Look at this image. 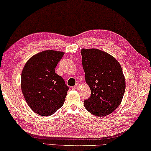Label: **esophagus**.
<instances>
[{"instance_id":"obj_1","label":"esophagus","mask_w":151,"mask_h":151,"mask_svg":"<svg viewBox=\"0 0 151 151\" xmlns=\"http://www.w3.org/2000/svg\"><path fill=\"white\" fill-rule=\"evenodd\" d=\"M79 87H80V84L78 83H76V85L74 86V87L76 88V89H79Z\"/></svg>"}]
</instances>
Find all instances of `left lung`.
I'll use <instances>...</instances> for the list:
<instances>
[{"mask_svg": "<svg viewBox=\"0 0 151 151\" xmlns=\"http://www.w3.org/2000/svg\"><path fill=\"white\" fill-rule=\"evenodd\" d=\"M85 81L90 87V97L84 106L96 116H106L120 104L126 81L120 64L109 54L101 50H81Z\"/></svg>", "mask_w": 151, "mask_h": 151, "instance_id": "1", "label": "left lung"}]
</instances>
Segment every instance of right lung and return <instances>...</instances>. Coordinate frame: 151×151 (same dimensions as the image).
Listing matches in <instances>:
<instances>
[{"label":"right lung","mask_w":151,"mask_h":151,"mask_svg":"<svg viewBox=\"0 0 151 151\" xmlns=\"http://www.w3.org/2000/svg\"><path fill=\"white\" fill-rule=\"evenodd\" d=\"M64 55L60 51H42L33 56L23 69V95L30 109L39 115H52L64 103L69 87L55 72Z\"/></svg>","instance_id":"add662e5"}]
</instances>
